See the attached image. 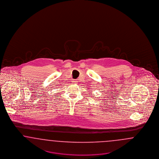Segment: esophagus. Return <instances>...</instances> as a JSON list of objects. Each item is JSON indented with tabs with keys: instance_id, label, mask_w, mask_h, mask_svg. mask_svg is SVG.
<instances>
[{
	"instance_id": "1",
	"label": "esophagus",
	"mask_w": 159,
	"mask_h": 159,
	"mask_svg": "<svg viewBox=\"0 0 159 159\" xmlns=\"http://www.w3.org/2000/svg\"><path fill=\"white\" fill-rule=\"evenodd\" d=\"M76 82H77V81H75V80H74V81H73V83H74V84L76 83Z\"/></svg>"
}]
</instances>
